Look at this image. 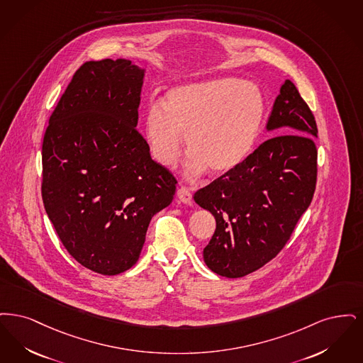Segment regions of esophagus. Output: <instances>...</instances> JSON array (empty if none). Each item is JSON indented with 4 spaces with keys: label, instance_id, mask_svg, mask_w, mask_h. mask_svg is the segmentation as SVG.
<instances>
[{
    "label": "esophagus",
    "instance_id": "esophagus-1",
    "mask_svg": "<svg viewBox=\"0 0 363 363\" xmlns=\"http://www.w3.org/2000/svg\"><path fill=\"white\" fill-rule=\"evenodd\" d=\"M177 199L184 205H192V194L187 187H180L177 189Z\"/></svg>",
    "mask_w": 363,
    "mask_h": 363
}]
</instances>
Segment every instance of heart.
Instances as JSON below:
<instances>
[{
  "label": "heart",
  "instance_id": "obj_1",
  "mask_svg": "<svg viewBox=\"0 0 363 363\" xmlns=\"http://www.w3.org/2000/svg\"><path fill=\"white\" fill-rule=\"evenodd\" d=\"M266 113L257 85L232 77L174 86L162 106L150 103L143 115V135L153 158L174 167L183 149L191 177L235 171L252 152Z\"/></svg>",
  "mask_w": 363,
  "mask_h": 363
}]
</instances>
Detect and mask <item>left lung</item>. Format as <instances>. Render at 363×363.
<instances>
[{"instance_id":"obj_1","label":"left lung","mask_w":363,"mask_h":363,"mask_svg":"<svg viewBox=\"0 0 363 363\" xmlns=\"http://www.w3.org/2000/svg\"><path fill=\"white\" fill-rule=\"evenodd\" d=\"M266 128L277 137L194 195L217 223L203 250L206 266L226 278L245 277L281 252L315 194V116L290 79Z\"/></svg>"}]
</instances>
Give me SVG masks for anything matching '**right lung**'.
Returning <instances> with one entry per match:
<instances>
[{"label":"right lung","mask_w":363,"mask_h":363,"mask_svg":"<svg viewBox=\"0 0 363 363\" xmlns=\"http://www.w3.org/2000/svg\"><path fill=\"white\" fill-rule=\"evenodd\" d=\"M145 72L128 60L84 63L43 138L48 218L67 252L101 275L138 262L150 220L176 191L135 130Z\"/></svg>","instance_id":"right-lung-1"}]
</instances>
